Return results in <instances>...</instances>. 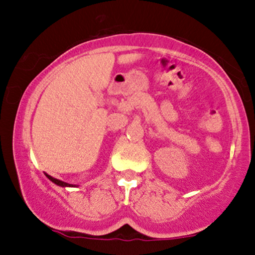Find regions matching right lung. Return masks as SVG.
Segmentation results:
<instances>
[{"label":"right lung","instance_id":"1","mask_svg":"<svg viewBox=\"0 0 255 255\" xmlns=\"http://www.w3.org/2000/svg\"><path fill=\"white\" fill-rule=\"evenodd\" d=\"M46 177L49 178V180L51 181V182H54L55 184H57V186H61V187H72V184L67 183V182H63V181H60L57 180V178H54L52 176H50V175L46 174Z\"/></svg>","mask_w":255,"mask_h":255}]
</instances>
